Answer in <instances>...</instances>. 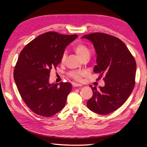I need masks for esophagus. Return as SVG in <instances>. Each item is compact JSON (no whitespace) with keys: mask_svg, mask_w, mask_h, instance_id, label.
I'll return each mask as SVG.
<instances>
[{"mask_svg":"<svg viewBox=\"0 0 147 147\" xmlns=\"http://www.w3.org/2000/svg\"><path fill=\"white\" fill-rule=\"evenodd\" d=\"M72 84H73V86L74 87V88H76V87H81V86H82V84H78V83H74V82H73Z\"/></svg>","mask_w":147,"mask_h":147,"instance_id":"esophagus-1","label":"esophagus"}]
</instances>
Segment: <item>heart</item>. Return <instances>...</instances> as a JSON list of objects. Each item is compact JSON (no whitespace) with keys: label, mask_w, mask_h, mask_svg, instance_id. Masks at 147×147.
I'll use <instances>...</instances> for the list:
<instances>
[{"label":"heart","mask_w":147,"mask_h":147,"mask_svg":"<svg viewBox=\"0 0 147 147\" xmlns=\"http://www.w3.org/2000/svg\"><path fill=\"white\" fill-rule=\"evenodd\" d=\"M74 51H75L76 54L81 59H82L84 56L90 54V51H89L88 47L82 43L77 45L74 47ZM65 58L66 53L65 52V53H63V54H62L61 59V62H63L65 60ZM69 75L72 77L73 78H74V80H81L82 77L85 75V73H84V72L82 71H71L70 73H69Z\"/></svg>","instance_id":"b5f03b06"}]
</instances>
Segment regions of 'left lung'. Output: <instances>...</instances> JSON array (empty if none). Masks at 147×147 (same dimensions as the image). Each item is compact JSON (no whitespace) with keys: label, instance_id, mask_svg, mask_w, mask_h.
<instances>
[{"label":"left lung","instance_id":"1","mask_svg":"<svg viewBox=\"0 0 147 147\" xmlns=\"http://www.w3.org/2000/svg\"><path fill=\"white\" fill-rule=\"evenodd\" d=\"M92 42L96 54V65L93 71L104 76L105 86L92 87L93 96L87 102L93 112L107 115L125 102L135 86L136 63L127 47L121 39L104 33L85 35Z\"/></svg>","mask_w":147,"mask_h":147}]
</instances>
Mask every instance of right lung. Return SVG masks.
Listing matches in <instances>:
<instances>
[{
	"label": "right lung",
	"mask_w": 147,
	"mask_h": 147,
	"mask_svg": "<svg viewBox=\"0 0 147 147\" xmlns=\"http://www.w3.org/2000/svg\"><path fill=\"white\" fill-rule=\"evenodd\" d=\"M77 37L46 32L27 44L20 53L14 80L24 103L37 115L53 116L65 106L71 84H50V73L61 62L66 47Z\"/></svg>",
	"instance_id": "add662e5"
}]
</instances>
